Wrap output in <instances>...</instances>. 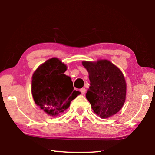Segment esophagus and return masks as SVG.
I'll return each mask as SVG.
<instances>
[{"label": "esophagus", "instance_id": "1", "mask_svg": "<svg viewBox=\"0 0 155 155\" xmlns=\"http://www.w3.org/2000/svg\"><path fill=\"white\" fill-rule=\"evenodd\" d=\"M80 91H81V93L82 94H84L85 93V91H86V90L85 88H81V90H80Z\"/></svg>", "mask_w": 155, "mask_h": 155}]
</instances>
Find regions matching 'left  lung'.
Instances as JSON below:
<instances>
[{
    "label": "left lung",
    "mask_w": 155,
    "mask_h": 155,
    "mask_svg": "<svg viewBox=\"0 0 155 155\" xmlns=\"http://www.w3.org/2000/svg\"><path fill=\"white\" fill-rule=\"evenodd\" d=\"M89 73L90 87L86 98L101 118H107L122 109L126 98L127 85L122 72L108 60L83 61Z\"/></svg>",
    "instance_id": "1"
}]
</instances>
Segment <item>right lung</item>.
I'll list each match as a JSON object with an SVG mask.
<instances>
[{"label": "right lung", "mask_w": 155, "mask_h": 155, "mask_svg": "<svg viewBox=\"0 0 155 155\" xmlns=\"http://www.w3.org/2000/svg\"><path fill=\"white\" fill-rule=\"evenodd\" d=\"M66 68L60 60L52 58L38 67L33 75L31 91L34 101L52 116L64 112L80 94L74 90L71 78L64 74Z\"/></svg>", "instance_id": "1"}]
</instances>
